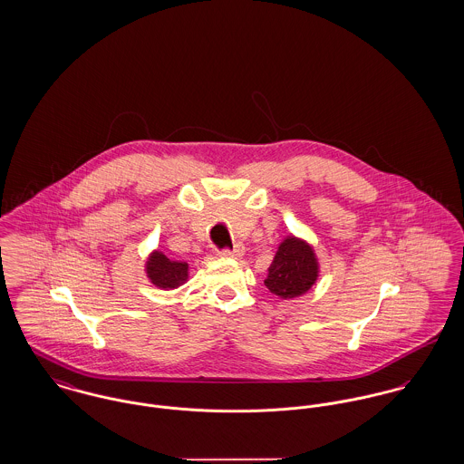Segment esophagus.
I'll return each mask as SVG.
<instances>
[{
	"mask_svg": "<svg viewBox=\"0 0 464 464\" xmlns=\"http://www.w3.org/2000/svg\"><path fill=\"white\" fill-rule=\"evenodd\" d=\"M244 246H235L233 249H222L218 252V256H222V257H240V256H244Z\"/></svg>",
	"mask_w": 464,
	"mask_h": 464,
	"instance_id": "obj_1",
	"label": "esophagus"
}]
</instances>
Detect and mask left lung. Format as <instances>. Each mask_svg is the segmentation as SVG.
<instances>
[{"mask_svg":"<svg viewBox=\"0 0 464 464\" xmlns=\"http://www.w3.org/2000/svg\"><path fill=\"white\" fill-rule=\"evenodd\" d=\"M318 279L314 250L295 237H287L268 268L265 285L281 298H295L307 293Z\"/></svg>","mask_w":464,"mask_h":464,"instance_id":"left-lung-1","label":"left lung"}]
</instances>
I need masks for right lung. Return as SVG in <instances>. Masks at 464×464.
Segmentation results:
<instances>
[{
	"instance_id": "right-lung-1",
	"label": "right lung",
	"mask_w": 464,
	"mask_h": 464,
	"mask_svg": "<svg viewBox=\"0 0 464 464\" xmlns=\"http://www.w3.org/2000/svg\"><path fill=\"white\" fill-rule=\"evenodd\" d=\"M146 274L157 287L175 289L187 281L188 265L183 261H171L166 254L155 250L146 261Z\"/></svg>"
}]
</instances>
